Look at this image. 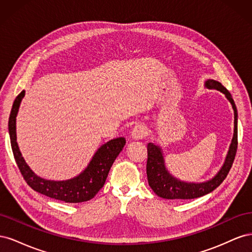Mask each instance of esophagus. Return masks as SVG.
Returning a JSON list of instances; mask_svg holds the SVG:
<instances>
[{"mask_svg":"<svg viewBox=\"0 0 252 252\" xmlns=\"http://www.w3.org/2000/svg\"><path fill=\"white\" fill-rule=\"evenodd\" d=\"M148 134V128L142 123L135 124L131 130V138L134 140H141Z\"/></svg>","mask_w":252,"mask_h":252,"instance_id":"1","label":"esophagus"}]
</instances>
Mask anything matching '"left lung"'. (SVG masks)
Segmentation results:
<instances>
[{"label": "left lung", "instance_id": "1", "mask_svg": "<svg viewBox=\"0 0 252 252\" xmlns=\"http://www.w3.org/2000/svg\"><path fill=\"white\" fill-rule=\"evenodd\" d=\"M206 85L211 89H217L220 91V93H223L231 103L234 111V133L225 164L222 167V169L220 170V172L210 181L201 183V184L181 182L177 179H174L172 175H170L168 171L166 170L161 148L158 147L154 143H149L147 145L146 165L148 184L151 187V189L154 190L155 193L158 196L163 197V199L190 200L207 194L222 184L232 167L236 155V149H238V111H236L235 104L230 93L222 85V84L215 80H208L206 82Z\"/></svg>", "mask_w": 252, "mask_h": 252}]
</instances>
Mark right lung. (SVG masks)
I'll use <instances>...</instances> for the list:
<instances>
[{
	"mask_svg": "<svg viewBox=\"0 0 252 252\" xmlns=\"http://www.w3.org/2000/svg\"><path fill=\"white\" fill-rule=\"evenodd\" d=\"M24 95L25 91L23 90L13 102L8 121V130L13 157L25 182L36 192L65 203H81L91 200L104 186L114 159L125 146L126 140L118 138L104 144L95 152L87 168L77 178L60 182L41 179L30 170L22 158L17 143L16 117Z\"/></svg>",
	"mask_w": 252,
	"mask_h": 252,
	"instance_id": "add662e5",
	"label": "right lung"
}]
</instances>
